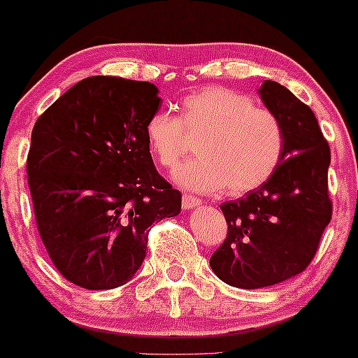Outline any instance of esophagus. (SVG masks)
<instances>
[{
	"mask_svg": "<svg viewBox=\"0 0 358 358\" xmlns=\"http://www.w3.org/2000/svg\"><path fill=\"white\" fill-rule=\"evenodd\" d=\"M200 206V199L197 197H192V195H183L182 199V207L185 210H190V209H195V207Z\"/></svg>",
	"mask_w": 358,
	"mask_h": 358,
	"instance_id": "1",
	"label": "esophagus"
}]
</instances>
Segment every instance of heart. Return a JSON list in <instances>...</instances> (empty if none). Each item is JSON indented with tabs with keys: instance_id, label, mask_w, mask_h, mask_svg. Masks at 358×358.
<instances>
[{
	"instance_id": "obj_1",
	"label": "heart",
	"mask_w": 358,
	"mask_h": 358,
	"mask_svg": "<svg viewBox=\"0 0 358 358\" xmlns=\"http://www.w3.org/2000/svg\"><path fill=\"white\" fill-rule=\"evenodd\" d=\"M198 136L197 158L180 164L173 180L195 192L224 188L245 195L260 188L277 171L284 156L285 132L280 119L250 96L222 86H206L182 100V120L158 110L146 122L152 156L171 168L185 155L188 137Z\"/></svg>"
}]
</instances>
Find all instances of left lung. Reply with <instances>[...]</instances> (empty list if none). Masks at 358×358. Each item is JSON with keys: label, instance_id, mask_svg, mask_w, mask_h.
Listing matches in <instances>:
<instances>
[{"label": "left lung", "instance_id": "obj_1", "mask_svg": "<svg viewBox=\"0 0 358 358\" xmlns=\"http://www.w3.org/2000/svg\"><path fill=\"white\" fill-rule=\"evenodd\" d=\"M258 95L284 125L285 148L268 182L221 206L227 238L210 268L238 289L270 287L304 272L331 219V155L313 110L277 81H263Z\"/></svg>", "mask_w": 358, "mask_h": 358}]
</instances>
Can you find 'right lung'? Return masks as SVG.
<instances>
[{"mask_svg": "<svg viewBox=\"0 0 358 358\" xmlns=\"http://www.w3.org/2000/svg\"><path fill=\"white\" fill-rule=\"evenodd\" d=\"M159 107L152 83L92 76L35 122L27 159L35 219L50 260L74 285L127 284L146 258L149 226L182 210L146 141Z\"/></svg>", "mask_w": 358, "mask_h": 358, "instance_id": "1", "label": "right lung"}]
</instances>
